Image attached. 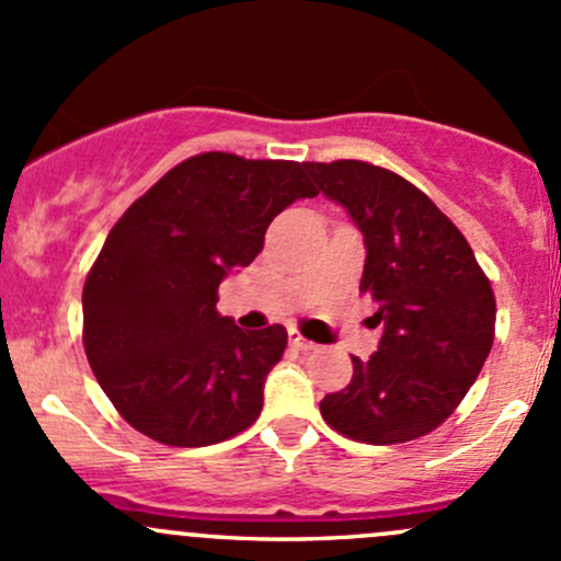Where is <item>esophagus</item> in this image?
<instances>
[{"label":"esophagus","instance_id":"34e87169","mask_svg":"<svg viewBox=\"0 0 561 561\" xmlns=\"http://www.w3.org/2000/svg\"><path fill=\"white\" fill-rule=\"evenodd\" d=\"M290 346H293V350H298V352H311V350H314V341L304 339L298 330H290Z\"/></svg>","mask_w":561,"mask_h":561}]
</instances>
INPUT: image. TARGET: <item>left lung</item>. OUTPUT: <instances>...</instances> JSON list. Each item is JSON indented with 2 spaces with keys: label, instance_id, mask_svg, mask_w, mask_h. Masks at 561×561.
Wrapping results in <instances>:
<instances>
[{
  "label": "left lung",
  "instance_id": "8db88e82",
  "mask_svg": "<svg viewBox=\"0 0 561 561\" xmlns=\"http://www.w3.org/2000/svg\"><path fill=\"white\" fill-rule=\"evenodd\" d=\"M317 191L363 233L359 290L379 304V350L352 357V381L322 420L363 444L422 438L479 379L494 341V293L468 239L420 187L365 161L306 163Z\"/></svg>",
  "mask_w": 561,
  "mask_h": 561
}]
</instances>
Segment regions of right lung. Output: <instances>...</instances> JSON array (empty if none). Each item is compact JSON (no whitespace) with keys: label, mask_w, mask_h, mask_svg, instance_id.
<instances>
[{"label":"right lung","mask_w":561,"mask_h":561,"mask_svg":"<svg viewBox=\"0 0 561 561\" xmlns=\"http://www.w3.org/2000/svg\"><path fill=\"white\" fill-rule=\"evenodd\" d=\"M314 196L306 163L202 152L115 222L82 290V344L134 430L193 449L261 416L287 330H241L217 311V287L255 261L282 209Z\"/></svg>","instance_id":"right-lung-1"}]
</instances>
